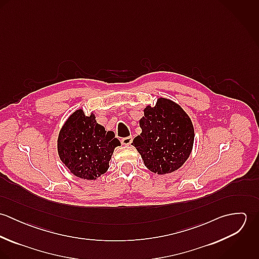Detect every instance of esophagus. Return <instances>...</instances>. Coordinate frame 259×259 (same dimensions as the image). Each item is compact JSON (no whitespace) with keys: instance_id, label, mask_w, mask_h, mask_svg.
<instances>
[{"instance_id":"1","label":"esophagus","mask_w":259,"mask_h":259,"mask_svg":"<svg viewBox=\"0 0 259 259\" xmlns=\"http://www.w3.org/2000/svg\"><path fill=\"white\" fill-rule=\"evenodd\" d=\"M133 143V138L132 137H126V138H122L121 139V144L124 146H128Z\"/></svg>"}]
</instances>
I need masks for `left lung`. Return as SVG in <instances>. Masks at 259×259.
Returning <instances> with one entry per match:
<instances>
[{
    "label": "left lung",
    "mask_w": 259,
    "mask_h": 259,
    "mask_svg": "<svg viewBox=\"0 0 259 259\" xmlns=\"http://www.w3.org/2000/svg\"><path fill=\"white\" fill-rule=\"evenodd\" d=\"M144 111L140 120L142 134L135 138L133 146L150 171L165 175L179 169L193 146L194 131L189 116L178 104L163 98Z\"/></svg>",
    "instance_id": "1"
}]
</instances>
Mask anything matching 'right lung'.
Masks as SVG:
<instances>
[{"instance_id":"obj_1","label":"right lung","mask_w":259,"mask_h":259,"mask_svg":"<svg viewBox=\"0 0 259 259\" xmlns=\"http://www.w3.org/2000/svg\"><path fill=\"white\" fill-rule=\"evenodd\" d=\"M120 146L113 132L99 124L95 114L82 110L70 115L60 131L58 152L61 160L77 178L96 180L109 168L113 149Z\"/></svg>"}]
</instances>
